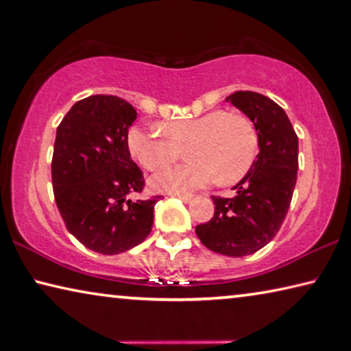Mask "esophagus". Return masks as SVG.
Listing matches in <instances>:
<instances>
[{
  "label": "esophagus",
  "mask_w": 351,
  "mask_h": 351,
  "mask_svg": "<svg viewBox=\"0 0 351 351\" xmlns=\"http://www.w3.org/2000/svg\"><path fill=\"white\" fill-rule=\"evenodd\" d=\"M171 197L180 198L181 202H184V203H189L192 199V195H186V193H171Z\"/></svg>",
  "instance_id": "1"
}]
</instances>
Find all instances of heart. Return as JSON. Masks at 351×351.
Listing matches in <instances>:
<instances>
[{"mask_svg":"<svg viewBox=\"0 0 351 351\" xmlns=\"http://www.w3.org/2000/svg\"><path fill=\"white\" fill-rule=\"evenodd\" d=\"M128 149L145 170H159L175 162L180 148H187L191 165L164 169L149 184L154 191L186 193L220 180L232 184L248 173L258 154V136L245 115L209 110L191 119L169 121L160 130L132 126Z\"/></svg>","mask_w":351,"mask_h":351,"instance_id":"b5f03b06","label":"heart"}]
</instances>
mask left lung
I'll return each mask as SVG.
<instances>
[{
  "mask_svg": "<svg viewBox=\"0 0 351 351\" xmlns=\"http://www.w3.org/2000/svg\"><path fill=\"white\" fill-rule=\"evenodd\" d=\"M253 121L259 153L248 173L232 187V198L213 197L214 217L195 228L210 252L242 258L276 236L292 202L298 171V137L285 109L250 90L226 98Z\"/></svg>",
  "mask_w": 351,
  "mask_h": 351,
  "instance_id": "8db88e82",
  "label": "left lung"
}]
</instances>
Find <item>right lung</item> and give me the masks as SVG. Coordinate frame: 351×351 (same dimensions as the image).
I'll return each mask as SVG.
<instances>
[{"instance_id": "right-lung-1", "label": "right lung", "mask_w": 351, "mask_h": 351, "mask_svg": "<svg viewBox=\"0 0 351 351\" xmlns=\"http://www.w3.org/2000/svg\"><path fill=\"white\" fill-rule=\"evenodd\" d=\"M137 112L123 98L92 95L75 103L56 131L53 192L64 223L82 245L119 254L145 241L159 198L132 202L145 186L126 136Z\"/></svg>"}]
</instances>
